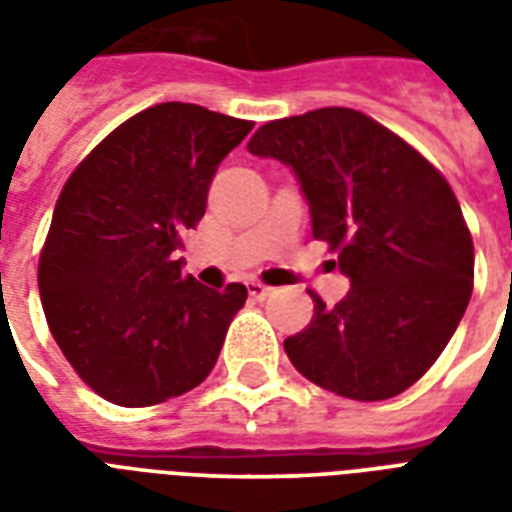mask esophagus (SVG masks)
<instances>
[{"instance_id": "1", "label": "esophagus", "mask_w": 512, "mask_h": 512, "mask_svg": "<svg viewBox=\"0 0 512 512\" xmlns=\"http://www.w3.org/2000/svg\"><path fill=\"white\" fill-rule=\"evenodd\" d=\"M247 289H249V295L255 297V300H265V297L273 295V289L260 284V281H247Z\"/></svg>"}]
</instances>
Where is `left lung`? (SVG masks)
Returning a JSON list of instances; mask_svg holds the SVG:
<instances>
[{"label":"left lung","mask_w":512,"mask_h":512,"mask_svg":"<svg viewBox=\"0 0 512 512\" xmlns=\"http://www.w3.org/2000/svg\"><path fill=\"white\" fill-rule=\"evenodd\" d=\"M249 154L295 170L350 292L284 340L319 388L353 401L404 393L436 364L473 292V236L446 177L396 132L353 108L263 124Z\"/></svg>","instance_id":"1"}]
</instances>
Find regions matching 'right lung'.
Segmentation results:
<instances>
[{
	"instance_id": "obj_1",
	"label": "right lung",
	"mask_w": 512,
	"mask_h": 512,
	"mask_svg": "<svg viewBox=\"0 0 512 512\" xmlns=\"http://www.w3.org/2000/svg\"><path fill=\"white\" fill-rule=\"evenodd\" d=\"M252 127L193 103H159L68 175L39 255V297L68 364L111 404H162L212 372L247 287L215 292L175 257L207 212L217 164Z\"/></svg>"
}]
</instances>
